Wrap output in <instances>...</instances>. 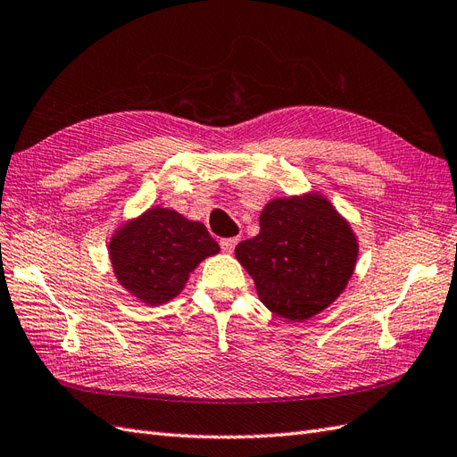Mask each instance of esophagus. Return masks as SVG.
<instances>
[{
	"mask_svg": "<svg viewBox=\"0 0 457 457\" xmlns=\"http://www.w3.org/2000/svg\"><path fill=\"white\" fill-rule=\"evenodd\" d=\"M237 245V237H229V239H221L220 241V247L224 249L226 253H233V249H236Z\"/></svg>",
	"mask_w": 457,
	"mask_h": 457,
	"instance_id": "esophagus-1",
	"label": "esophagus"
}]
</instances>
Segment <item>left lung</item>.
<instances>
[{
	"label": "left lung",
	"mask_w": 457,
	"mask_h": 457,
	"mask_svg": "<svg viewBox=\"0 0 457 457\" xmlns=\"http://www.w3.org/2000/svg\"><path fill=\"white\" fill-rule=\"evenodd\" d=\"M259 297L287 320H307L340 297L357 261L347 221L319 195L276 198L261 214V233L236 247Z\"/></svg>",
	"instance_id": "left-lung-1"
}]
</instances>
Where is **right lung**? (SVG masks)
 <instances>
[{"label": "right lung", "instance_id": "add662e5", "mask_svg": "<svg viewBox=\"0 0 457 457\" xmlns=\"http://www.w3.org/2000/svg\"><path fill=\"white\" fill-rule=\"evenodd\" d=\"M218 251V243L201 221L158 206L115 231L110 241L117 279L146 305L173 299L196 264Z\"/></svg>", "mask_w": 457, "mask_h": 457}]
</instances>
